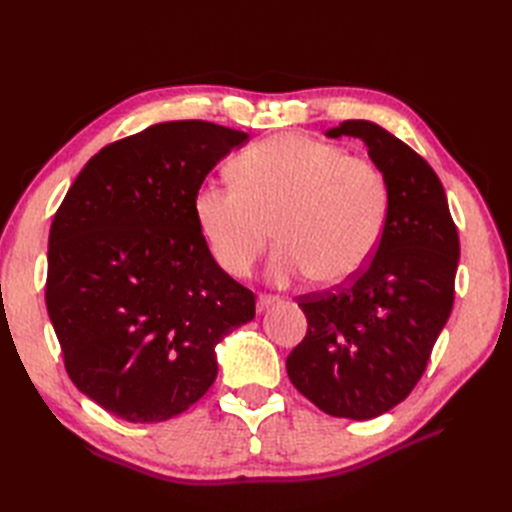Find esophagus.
I'll use <instances>...</instances> for the list:
<instances>
[{
  "label": "esophagus",
  "mask_w": 512,
  "mask_h": 512,
  "mask_svg": "<svg viewBox=\"0 0 512 512\" xmlns=\"http://www.w3.org/2000/svg\"><path fill=\"white\" fill-rule=\"evenodd\" d=\"M277 303L275 297H271V294H260L258 301H256V309L258 312H267L269 307H273Z\"/></svg>",
  "instance_id": "esophagus-1"
}]
</instances>
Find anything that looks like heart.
Returning <instances> with one entry per match:
<instances>
[{
  "instance_id": "1",
  "label": "heart",
  "mask_w": 512,
  "mask_h": 512,
  "mask_svg": "<svg viewBox=\"0 0 512 512\" xmlns=\"http://www.w3.org/2000/svg\"><path fill=\"white\" fill-rule=\"evenodd\" d=\"M235 183L205 181L194 213L213 260L245 277L280 243L269 262L277 286L312 275L339 286L374 258L389 215V188L376 164L303 134H277L235 160Z\"/></svg>"
}]
</instances>
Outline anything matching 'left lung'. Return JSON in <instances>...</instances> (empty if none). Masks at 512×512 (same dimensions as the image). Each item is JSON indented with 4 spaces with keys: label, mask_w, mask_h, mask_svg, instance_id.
I'll list each match as a JSON object with an SVG mask.
<instances>
[{
    "label": "left lung",
    "mask_w": 512,
    "mask_h": 512,
    "mask_svg": "<svg viewBox=\"0 0 512 512\" xmlns=\"http://www.w3.org/2000/svg\"><path fill=\"white\" fill-rule=\"evenodd\" d=\"M327 136L367 145L389 188V215L361 275L299 297L307 333L286 371L322 412L367 421L401 404L423 376L453 309L459 235L438 175L404 141L365 119Z\"/></svg>",
    "instance_id": "8db88e82"
}]
</instances>
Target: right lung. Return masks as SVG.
Masks as SVG:
<instances>
[{
  "mask_svg": "<svg viewBox=\"0 0 512 512\" xmlns=\"http://www.w3.org/2000/svg\"><path fill=\"white\" fill-rule=\"evenodd\" d=\"M247 134L166 121L106 145L49 235L46 309L76 389L130 423L168 421L218 376L215 346L256 316L220 269L194 196Z\"/></svg>",
  "mask_w": 512,
  "mask_h": 512,
  "instance_id": "right-lung-1",
  "label": "right lung"
}]
</instances>
